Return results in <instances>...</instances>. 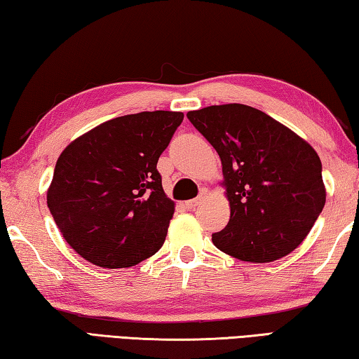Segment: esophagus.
<instances>
[{
    "label": "esophagus",
    "instance_id": "obj_1",
    "mask_svg": "<svg viewBox=\"0 0 359 359\" xmlns=\"http://www.w3.org/2000/svg\"><path fill=\"white\" fill-rule=\"evenodd\" d=\"M198 204H199V198H194V199H190V201L185 203V208L187 209H194Z\"/></svg>",
    "mask_w": 359,
    "mask_h": 359
}]
</instances>
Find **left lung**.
Masks as SVG:
<instances>
[{"label":"left lung","mask_w":359,"mask_h":359,"mask_svg":"<svg viewBox=\"0 0 359 359\" xmlns=\"http://www.w3.org/2000/svg\"><path fill=\"white\" fill-rule=\"evenodd\" d=\"M187 117L223 166L231 217L224 229L212 234L214 245L250 263L293 252L325 208L317 151L267 114L238 102Z\"/></svg>","instance_id":"obj_1"}]
</instances>
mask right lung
Wrapping results in <instances>:
<instances>
[{
    "label": "right lung",
    "instance_id": "add662e5",
    "mask_svg": "<svg viewBox=\"0 0 359 359\" xmlns=\"http://www.w3.org/2000/svg\"><path fill=\"white\" fill-rule=\"evenodd\" d=\"M182 120L171 111L123 115L60 155L47 205L63 238L90 263L130 267L161 248L174 203L156 163Z\"/></svg>",
    "mask_w": 359,
    "mask_h": 359
}]
</instances>
